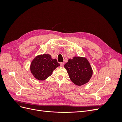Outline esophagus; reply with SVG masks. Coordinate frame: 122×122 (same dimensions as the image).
Listing matches in <instances>:
<instances>
[{
  "mask_svg": "<svg viewBox=\"0 0 122 122\" xmlns=\"http://www.w3.org/2000/svg\"><path fill=\"white\" fill-rule=\"evenodd\" d=\"M60 65H61V67H63L64 65V63L63 62H61V63H60Z\"/></svg>",
  "mask_w": 122,
  "mask_h": 122,
  "instance_id": "esophagus-1",
  "label": "esophagus"
}]
</instances>
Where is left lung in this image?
Masks as SVG:
<instances>
[{
	"label": "left lung",
	"mask_w": 122,
	"mask_h": 122,
	"mask_svg": "<svg viewBox=\"0 0 122 122\" xmlns=\"http://www.w3.org/2000/svg\"><path fill=\"white\" fill-rule=\"evenodd\" d=\"M72 81L80 86L89 81L93 74V70L86 58L75 56L69 59L64 65Z\"/></svg>",
	"instance_id": "8db88e82"
}]
</instances>
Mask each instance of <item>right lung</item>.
<instances>
[{"label":"right lung","instance_id":"right-lung-1","mask_svg":"<svg viewBox=\"0 0 122 122\" xmlns=\"http://www.w3.org/2000/svg\"><path fill=\"white\" fill-rule=\"evenodd\" d=\"M60 66L56 59H52L48 54L36 56L32 61L30 69L36 79L44 80L52 74L53 70Z\"/></svg>","mask_w":122,"mask_h":122}]
</instances>
